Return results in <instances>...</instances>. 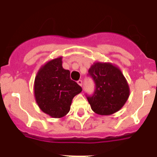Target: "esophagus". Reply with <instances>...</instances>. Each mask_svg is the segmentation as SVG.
<instances>
[{"instance_id":"34e87169","label":"esophagus","mask_w":157,"mask_h":157,"mask_svg":"<svg viewBox=\"0 0 157 157\" xmlns=\"http://www.w3.org/2000/svg\"><path fill=\"white\" fill-rule=\"evenodd\" d=\"M77 83H78V84L80 85V86H82V84H83V81H82L81 80H79L78 81H77Z\"/></svg>"}]
</instances>
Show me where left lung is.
<instances>
[{
    "label": "left lung",
    "mask_w": 157,
    "mask_h": 157,
    "mask_svg": "<svg viewBox=\"0 0 157 157\" xmlns=\"http://www.w3.org/2000/svg\"><path fill=\"white\" fill-rule=\"evenodd\" d=\"M95 83L92 94H86L91 109L100 115H110L121 109L130 94L128 83L119 68L111 63H95L88 71Z\"/></svg>",
    "instance_id": "1"
}]
</instances>
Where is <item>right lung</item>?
Masks as SVG:
<instances>
[{
	"label": "right lung",
	"mask_w": 157,
	"mask_h": 157,
	"mask_svg": "<svg viewBox=\"0 0 157 157\" xmlns=\"http://www.w3.org/2000/svg\"><path fill=\"white\" fill-rule=\"evenodd\" d=\"M70 71L62 67V58L47 63L35 78L34 95L43 112L54 118L64 117L70 111L73 98L82 88L70 77Z\"/></svg>",
	"instance_id": "obj_1"
}]
</instances>
